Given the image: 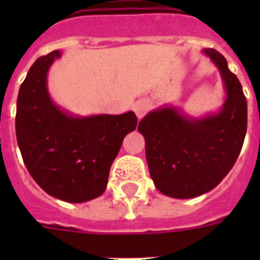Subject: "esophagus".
Listing matches in <instances>:
<instances>
[{
    "label": "esophagus",
    "mask_w": 260,
    "mask_h": 260,
    "mask_svg": "<svg viewBox=\"0 0 260 260\" xmlns=\"http://www.w3.org/2000/svg\"><path fill=\"white\" fill-rule=\"evenodd\" d=\"M148 108H150V104H148L146 100H140V101L135 102V105H134V110H135V113L138 114V117H142L143 114L146 113L147 110H148Z\"/></svg>",
    "instance_id": "esophagus-1"
}]
</instances>
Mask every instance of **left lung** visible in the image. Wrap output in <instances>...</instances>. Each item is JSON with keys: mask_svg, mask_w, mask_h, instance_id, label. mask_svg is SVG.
Here are the masks:
<instances>
[{"mask_svg": "<svg viewBox=\"0 0 260 260\" xmlns=\"http://www.w3.org/2000/svg\"><path fill=\"white\" fill-rule=\"evenodd\" d=\"M221 74L226 98L221 110L193 118L177 108L152 110L139 122L147 163L160 193L193 198L214 189L234 167L247 132V100L238 77L218 51L206 48Z\"/></svg>", "mask_w": 260, "mask_h": 260, "instance_id": "1", "label": "left lung"}]
</instances>
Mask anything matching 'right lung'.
<instances>
[{
  "label": "right lung",
  "instance_id": "obj_1",
  "mask_svg": "<svg viewBox=\"0 0 260 260\" xmlns=\"http://www.w3.org/2000/svg\"><path fill=\"white\" fill-rule=\"evenodd\" d=\"M58 58L59 51L40 56L21 83L16 136L35 182L52 197L78 204L105 191L110 166L138 117L134 112L75 117L58 108L47 89V73Z\"/></svg>",
  "mask_w": 260,
  "mask_h": 260
}]
</instances>
